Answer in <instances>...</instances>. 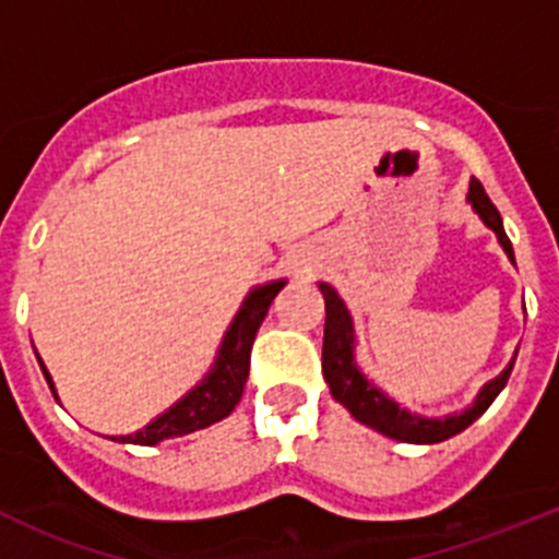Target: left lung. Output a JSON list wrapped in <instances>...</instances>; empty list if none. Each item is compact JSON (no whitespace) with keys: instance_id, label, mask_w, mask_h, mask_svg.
Returning <instances> with one entry per match:
<instances>
[{"instance_id":"8db88e82","label":"left lung","mask_w":559,"mask_h":559,"mask_svg":"<svg viewBox=\"0 0 559 559\" xmlns=\"http://www.w3.org/2000/svg\"><path fill=\"white\" fill-rule=\"evenodd\" d=\"M467 202L473 205V211L478 213L484 224L498 235V243L503 246L506 257L514 262V248H511L509 235L503 229V218H500L498 207L492 205V200L487 197L484 186L476 178L471 180V189H467ZM321 295H324V346H321V373L324 381L330 384L332 397L348 411L357 421L373 427L381 436L394 438V441L403 443H441L447 438L456 436L465 427H471L484 411L492 405V400L498 397L500 389L509 381L511 370H514V359L509 362V368L498 376V379L489 381L487 386L478 392V397L473 400L471 408L460 411V414H449L443 419H427V416L411 414L408 408H403L400 403H394L389 394L381 392L368 376L359 370V365L354 362V324L352 316H348L346 302L337 297V292L330 284H319Z\"/></svg>"}]
</instances>
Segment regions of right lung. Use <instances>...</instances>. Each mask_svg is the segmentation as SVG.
Segmentation results:
<instances>
[{
    "label": "right lung",
    "instance_id": "1",
    "mask_svg": "<svg viewBox=\"0 0 559 559\" xmlns=\"http://www.w3.org/2000/svg\"><path fill=\"white\" fill-rule=\"evenodd\" d=\"M284 284L286 281H270V284L257 286V289L248 292L243 306H240L238 316H235L227 335H224L222 348H218V357L216 362H213L211 373L191 389V392H186L173 408H167L165 414L156 416L151 425H145L143 430L132 432V436H110V441L134 443V447H156V443L165 441V438L189 436V432L227 419L235 411V405L240 403V397H243L253 337H257L259 326H262L264 316L270 311V302H273L275 295L284 289ZM37 362L45 381H48L50 392L59 400L48 368H45L39 357Z\"/></svg>",
    "mask_w": 559,
    "mask_h": 559
}]
</instances>
